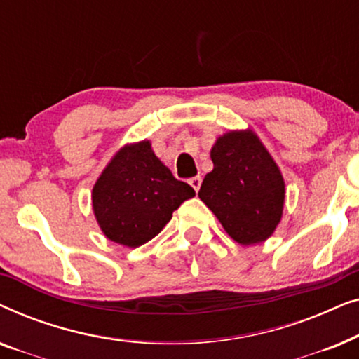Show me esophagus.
Here are the masks:
<instances>
[{"label": "esophagus", "instance_id": "1", "mask_svg": "<svg viewBox=\"0 0 359 359\" xmlns=\"http://www.w3.org/2000/svg\"><path fill=\"white\" fill-rule=\"evenodd\" d=\"M201 183H203V178H201V176H194V178L189 180V184L193 186V189L196 191V193H198V191H199Z\"/></svg>", "mask_w": 359, "mask_h": 359}]
</instances>
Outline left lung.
Here are the masks:
<instances>
[{
  "label": "left lung",
  "mask_w": 359,
  "mask_h": 359,
  "mask_svg": "<svg viewBox=\"0 0 359 359\" xmlns=\"http://www.w3.org/2000/svg\"><path fill=\"white\" fill-rule=\"evenodd\" d=\"M214 168L199 198L240 245L268 240L281 222L286 184L281 170L252 129L229 130L210 149Z\"/></svg>",
  "instance_id": "obj_1"
}]
</instances>
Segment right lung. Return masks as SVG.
Masks as SVG:
<instances>
[{
	"label": "right lung",
	"instance_id": "right-lung-1",
	"mask_svg": "<svg viewBox=\"0 0 359 359\" xmlns=\"http://www.w3.org/2000/svg\"><path fill=\"white\" fill-rule=\"evenodd\" d=\"M194 194L155 155L151 142L140 140L116 151L93 186L91 203L101 232L111 242L137 248L156 237Z\"/></svg>",
	"mask_w": 359,
	"mask_h": 359
}]
</instances>
